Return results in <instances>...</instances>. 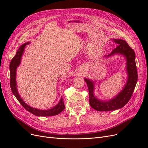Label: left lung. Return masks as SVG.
Listing matches in <instances>:
<instances>
[{
  "label": "left lung",
  "mask_w": 148,
  "mask_h": 148,
  "mask_svg": "<svg viewBox=\"0 0 148 148\" xmlns=\"http://www.w3.org/2000/svg\"><path fill=\"white\" fill-rule=\"evenodd\" d=\"M112 41L117 43L118 46L106 57L120 53L126 57L128 79L123 89L118 94L117 96L109 101H102L97 99L94 96V83L90 79L84 78L89 90V104L93 109L97 111L115 110L125 106L130 99L138 79L135 52L125 40L113 39Z\"/></svg>",
  "instance_id": "obj_1"
}]
</instances>
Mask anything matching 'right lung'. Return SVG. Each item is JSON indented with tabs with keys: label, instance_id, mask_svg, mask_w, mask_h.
<instances>
[{
	"label": "right lung",
	"instance_id": "obj_1",
	"mask_svg": "<svg viewBox=\"0 0 148 148\" xmlns=\"http://www.w3.org/2000/svg\"><path fill=\"white\" fill-rule=\"evenodd\" d=\"M29 42L25 43L21 46L20 47L18 50L17 51L15 57L12 59L10 64V87L12 91L13 95H15L17 100L20 102L21 106H23L24 108L28 110L31 114H34V115L36 116H42V117H47V116H53L59 114L61 112L63 111L65 109V105L64 102L63 101V98H61L59 102L58 103L55 107H53V108L50 109L49 110H39L35 108H33L28 105H27L26 103L22 100L21 98L20 97V96L19 95L18 92L17 91L16 88V70L17 69V66H18L20 61L21 58L23 53L24 51L25 47L26 45H28Z\"/></svg>",
	"mask_w": 148,
	"mask_h": 148
}]
</instances>
